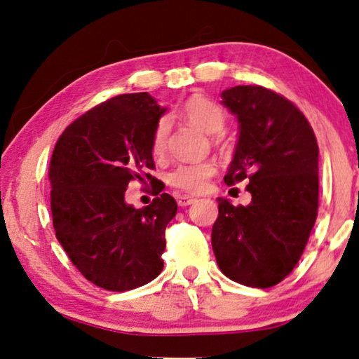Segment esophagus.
I'll use <instances>...</instances> for the list:
<instances>
[{
    "label": "esophagus",
    "mask_w": 359,
    "mask_h": 359,
    "mask_svg": "<svg viewBox=\"0 0 359 359\" xmlns=\"http://www.w3.org/2000/svg\"><path fill=\"white\" fill-rule=\"evenodd\" d=\"M194 202H196V198L188 196V194H184V196H179V198H177V204H179L180 207L191 205V204H194Z\"/></svg>",
    "instance_id": "esophagus-1"
}]
</instances>
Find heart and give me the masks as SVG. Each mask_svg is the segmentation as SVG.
<instances>
[{"mask_svg": "<svg viewBox=\"0 0 359 359\" xmlns=\"http://www.w3.org/2000/svg\"><path fill=\"white\" fill-rule=\"evenodd\" d=\"M184 116L188 122L201 128L208 135L218 133L224 127L226 116L223 108L217 102L207 99L204 95H193L184 105ZM169 133V121L163 117L157 122V127L152 135V151L154 154H163L166 149ZM217 171L213 163L201 161L191 165H182L175 168L169 175L171 185L180 188L188 193H201L205 190L208 179Z\"/></svg>", "mask_w": 359, "mask_h": 359, "instance_id": "b5f03b06", "label": "heart"}]
</instances>
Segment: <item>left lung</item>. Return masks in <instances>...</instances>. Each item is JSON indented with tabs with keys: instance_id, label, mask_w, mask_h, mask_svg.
<instances>
[{
	"instance_id": "1",
	"label": "left lung",
	"mask_w": 359,
	"mask_h": 359,
	"mask_svg": "<svg viewBox=\"0 0 359 359\" xmlns=\"http://www.w3.org/2000/svg\"><path fill=\"white\" fill-rule=\"evenodd\" d=\"M221 103L238 140L224 182L248 180V205L218 198L212 248L219 270L248 287H273L298 264L317 218L318 146L303 113L262 86H233Z\"/></svg>"
}]
</instances>
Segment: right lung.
<instances>
[{
	"instance_id": "right-lung-1",
	"label": "right lung",
	"mask_w": 359,
	"mask_h": 359,
	"mask_svg": "<svg viewBox=\"0 0 359 359\" xmlns=\"http://www.w3.org/2000/svg\"><path fill=\"white\" fill-rule=\"evenodd\" d=\"M165 113L147 93L116 95L72 122L55 146L48 179L56 238L81 275L105 290L141 287L163 270L177 202L161 193L135 208L126 191L130 180L152 179V135Z\"/></svg>"
}]
</instances>
